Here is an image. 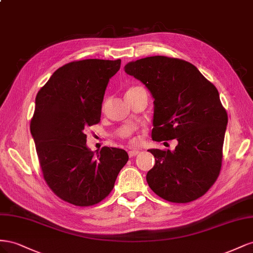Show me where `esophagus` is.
Here are the masks:
<instances>
[{"mask_svg":"<svg viewBox=\"0 0 253 253\" xmlns=\"http://www.w3.org/2000/svg\"><path fill=\"white\" fill-rule=\"evenodd\" d=\"M138 154H140V150L139 149H131V150L128 151L129 157H134V156H136Z\"/></svg>","mask_w":253,"mask_h":253,"instance_id":"1","label":"esophagus"}]
</instances>
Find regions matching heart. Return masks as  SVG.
I'll return each mask as SVG.
<instances>
[{"mask_svg": "<svg viewBox=\"0 0 253 253\" xmlns=\"http://www.w3.org/2000/svg\"><path fill=\"white\" fill-rule=\"evenodd\" d=\"M135 88H138V86H133V88H130V89H129V90H128V91H131V90H132V89H135ZM135 141H136V140H135V139H133V140H132V142H135Z\"/></svg>", "mask_w": 253, "mask_h": 253, "instance_id": "b5f03b06", "label": "heart"}]
</instances>
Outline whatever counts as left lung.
Returning a JSON list of instances; mask_svg holds the SVG:
<instances>
[{
	"instance_id": "8db88e82",
	"label": "left lung",
	"mask_w": 253,
	"mask_h": 253,
	"mask_svg": "<svg viewBox=\"0 0 253 253\" xmlns=\"http://www.w3.org/2000/svg\"><path fill=\"white\" fill-rule=\"evenodd\" d=\"M124 70L154 98L153 140L178 141L175 150L149 149L156 159L149 187L170 203L201 197L221 168L228 115L217 89L192 63L165 56L130 61Z\"/></svg>"
}]
</instances>
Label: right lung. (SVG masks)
Listing matches in <instances>:
<instances>
[{
	"instance_id": "right-lung-1",
	"label": "right lung",
	"mask_w": 253,
	"mask_h": 253,
	"mask_svg": "<svg viewBox=\"0 0 253 253\" xmlns=\"http://www.w3.org/2000/svg\"><path fill=\"white\" fill-rule=\"evenodd\" d=\"M121 59H85L56 70L36 96L31 133L43 177L62 200L98 204L112 191L128 161L124 149L86 146L84 129L100 121L102 103Z\"/></svg>"
}]
</instances>
